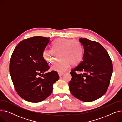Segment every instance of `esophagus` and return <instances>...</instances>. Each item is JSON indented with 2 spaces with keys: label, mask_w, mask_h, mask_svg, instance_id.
I'll list each match as a JSON object with an SVG mask.
<instances>
[{
  "label": "esophagus",
  "mask_w": 122,
  "mask_h": 122,
  "mask_svg": "<svg viewBox=\"0 0 122 122\" xmlns=\"http://www.w3.org/2000/svg\"><path fill=\"white\" fill-rule=\"evenodd\" d=\"M58 75H59V76H62L64 75V74H63V73H58Z\"/></svg>",
  "instance_id": "1"
}]
</instances>
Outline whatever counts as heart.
<instances>
[{"label": "heart", "mask_w": 122, "mask_h": 122, "mask_svg": "<svg viewBox=\"0 0 122 122\" xmlns=\"http://www.w3.org/2000/svg\"><path fill=\"white\" fill-rule=\"evenodd\" d=\"M54 49H46L43 52V57L48 63L53 64L58 54L60 55V60L52 66V69L59 73L67 70L70 65L76 66L81 61L84 56V48L81 44L72 39L60 38L53 43Z\"/></svg>", "instance_id": "1"}]
</instances>
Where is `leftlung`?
<instances>
[{
    "label": "left lung",
    "mask_w": 122,
    "mask_h": 122,
    "mask_svg": "<svg viewBox=\"0 0 122 122\" xmlns=\"http://www.w3.org/2000/svg\"><path fill=\"white\" fill-rule=\"evenodd\" d=\"M84 47L81 61L70 74L72 79L69 89L76 98L84 102H91L102 97L109 85L113 65L105 49L98 42L87 38H79ZM83 72L77 74L75 72Z\"/></svg>",
    "instance_id": "left-lung-1"
}]
</instances>
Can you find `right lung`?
<instances>
[{"label":"right lung","instance_id":"right-lung-1","mask_svg":"<svg viewBox=\"0 0 122 122\" xmlns=\"http://www.w3.org/2000/svg\"><path fill=\"white\" fill-rule=\"evenodd\" d=\"M50 42L49 37L34 36L19 43L13 52L9 71L14 87L24 100L41 102L51 94L53 85L58 80L57 72L46 73L49 69L43 52Z\"/></svg>","mask_w":122,"mask_h":122}]
</instances>
